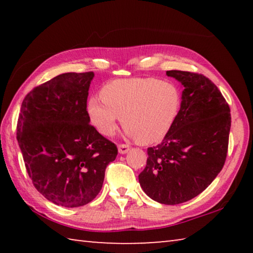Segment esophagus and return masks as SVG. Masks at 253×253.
I'll return each instance as SVG.
<instances>
[{"mask_svg": "<svg viewBox=\"0 0 253 253\" xmlns=\"http://www.w3.org/2000/svg\"><path fill=\"white\" fill-rule=\"evenodd\" d=\"M129 151V145L127 144H119L118 145V152L121 154H126Z\"/></svg>", "mask_w": 253, "mask_h": 253, "instance_id": "1", "label": "esophagus"}]
</instances>
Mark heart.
Wrapping results in <instances>:
<instances>
[{
	"label": "heart",
	"instance_id": "obj_1",
	"mask_svg": "<svg viewBox=\"0 0 253 253\" xmlns=\"http://www.w3.org/2000/svg\"><path fill=\"white\" fill-rule=\"evenodd\" d=\"M100 97H92L87 102L92 126L110 137L122 117L127 135L142 144L157 143L169 134L182 102L176 84L153 77L114 80L102 87Z\"/></svg>",
	"mask_w": 253,
	"mask_h": 253
}]
</instances>
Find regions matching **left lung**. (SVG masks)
Returning a JSON list of instances; mask_svg holds the SVG:
<instances>
[{"label": "left lung", "mask_w": 253, "mask_h": 253, "mask_svg": "<svg viewBox=\"0 0 253 253\" xmlns=\"http://www.w3.org/2000/svg\"><path fill=\"white\" fill-rule=\"evenodd\" d=\"M166 75L183 84L181 109L162 143L147 148L138 178L149 198L175 205L202 193L223 169L231 114L221 91L205 76L181 70Z\"/></svg>", "instance_id": "left-lung-1"}]
</instances>
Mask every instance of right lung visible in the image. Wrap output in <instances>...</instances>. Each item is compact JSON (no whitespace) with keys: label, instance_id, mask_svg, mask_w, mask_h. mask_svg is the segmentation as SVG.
<instances>
[{"label":"right lung","instance_id":"obj_1","mask_svg":"<svg viewBox=\"0 0 253 253\" xmlns=\"http://www.w3.org/2000/svg\"><path fill=\"white\" fill-rule=\"evenodd\" d=\"M93 72H68L24 97L16 138L34 187L65 208L88 204L99 193L118 149L89 124L87 98Z\"/></svg>","mask_w":253,"mask_h":253}]
</instances>
